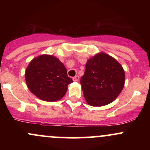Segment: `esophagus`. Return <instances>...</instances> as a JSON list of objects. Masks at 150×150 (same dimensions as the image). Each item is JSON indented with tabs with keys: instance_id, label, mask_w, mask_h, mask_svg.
<instances>
[{
	"instance_id": "34e87169",
	"label": "esophagus",
	"mask_w": 150,
	"mask_h": 150,
	"mask_svg": "<svg viewBox=\"0 0 150 150\" xmlns=\"http://www.w3.org/2000/svg\"><path fill=\"white\" fill-rule=\"evenodd\" d=\"M73 81H75V82H77V81H78L79 80V76H78V75H75V77H73Z\"/></svg>"
}]
</instances>
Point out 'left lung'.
<instances>
[{
	"instance_id": "8db88e82",
	"label": "left lung",
	"mask_w": 150,
	"mask_h": 150,
	"mask_svg": "<svg viewBox=\"0 0 150 150\" xmlns=\"http://www.w3.org/2000/svg\"><path fill=\"white\" fill-rule=\"evenodd\" d=\"M85 68L80 84L87 104L101 106L114 101L125 83V73L120 63L101 53L90 58Z\"/></svg>"
}]
</instances>
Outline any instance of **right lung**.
Returning a JSON list of instances; mask_svg holds the SVG:
<instances>
[{
	"mask_svg": "<svg viewBox=\"0 0 150 150\" xmlns=\"http://www.w3.org/2000/svg\"><path fill=\"white\" fill-rule=\"evenodd\" d=\"M25 79L30 92L46 101L61 99L73 82L63 63L50 55L34 58L26 70Z\"/></svg>",
	"mask_w": 150,
	"mask_h": 150,
	"instance_id": "add662e5",
	"label": "right lung"
}]
</instances>
